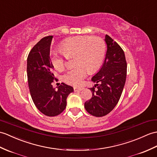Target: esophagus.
<instances>
[{"mask_svg":"<svg viewBox=\"0 0 157 157\" xmlns=\"http://www.w3.org/2000/svg\"><path fill=\"white\" fill-rule=\"evenodd\" d=\"M83 89V87H74V92H79V91H82Z\"/></svg>","mask_w":157,"mask_h":157,"instance_id":"34e87169","label":"esophagus"}]
</instances>
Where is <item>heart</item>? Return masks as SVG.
<instances>
[{
    "label": "heart",
    "mask_w": 157,
    "mask_h": 157,
    "mask_svg": "<svg viewBox=\"0 0 157 157\" xmlns=\"http://www.w3.org/2000/svg\"><path fill=\"white\" fill-rule=\"evenodd\" d=\"M60 49L62 54L53 52L52 63L56 70L63 71L66 61L65 57L74 56L76 66L68 70L63 76V80L68 84L81 86L86 76L90 72H95L101 67L105 57V47L100 37L90 36H78L65 40L61 43Z\"/></svg>",
    "instance_id": "b5f03b06"
}]
</instances>
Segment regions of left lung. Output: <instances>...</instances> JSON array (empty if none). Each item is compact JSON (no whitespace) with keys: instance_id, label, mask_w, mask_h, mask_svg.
<instances>
[{"instance_id":"left-lung-1","label":"left lung","mask_w":157,"mask_h":157,"mask_svg":"<svg viewBox=\"0 0 157 157\" xmlns=\"http://www.w3.org/2000/svg\"><path fill=\"white\" fill-rule=\"evenodd\" d=\"M107 52L102 66L92 81L96 84L90 90L92 97L84 104L89 114L101 117L110 113L118 104L126 78L127 63L124 52L117 43L105 35ZM97 87V89L95 88Z\"/></svg>"}]
</instances>
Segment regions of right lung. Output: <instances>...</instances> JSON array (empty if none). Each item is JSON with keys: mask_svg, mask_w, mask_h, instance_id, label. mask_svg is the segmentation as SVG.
<instances>
[{"mask_svg": "<svg viewBox=\"0 0 157 157\" xmlns=\"http://www.w3.org/2000/svg\"><path fill=\"white\" fill-rule=\"evenodd\" d=\"M53 36L43 37L29 52L27 57V78L32 100L38 110L47 116L60 114L66 108L67 98L74 88L61 83L57 90L52 83L55 78L50 59Z\"/></svg>", "mask_w": 157, "mask_h": 157, "instance_id": "right-lung-1", "label": "right lung"}]
</instances>
